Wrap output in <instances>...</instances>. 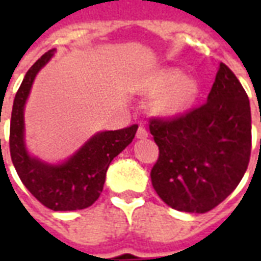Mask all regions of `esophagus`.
Masks as SVG:
<instances>
[{
    "label": "esophagus",
    "mask_w": 261,
    "mask_h": 261,
    "mask_svg": "<svg viewBox=\"0 0 261 261\" xmlns=\"http://www.w3.org/2000/svg\"><path fill=\"white\" fill-rule=\"evenodd\" d=\"M147 135H149V134H147L146 128H145L143 126H139L138 131H137V138H139V139L147 138Z\"/></svg>",
    "instance_id": "34e87169"
}]
</instances>
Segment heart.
Returning <instances> with one entry per match:
<instances>
[{"mask_svg":"<svg viewBox=\"0 0 261 261\" xmlns=\"http://www.w3.org/2000/svg\"><path fill=\"white\" fill-rule=\"evenodd\" d=\"M181 73L177 70L163 71L155 79L154 87L157 90H164L172 87L164 94L160 108L168 115L181 114L192 104L198 93V85L192 79H180Z\"/></svg>","mask_w":261,"mask_h":261,"instance_id":"1","label":"heart"}]
</instances>
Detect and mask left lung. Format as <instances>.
Listing matches in <instances>:
<instances>
[{"label":"left lung","instance_id":"obj_1","mask_svg":"<svg viewBox=\"0 0 261 261\" xmlns=\"http://www.w3.org/2000/svg\"><path fill=\"white\" fill-rule=\"evenodd\" d=\"M159 160L151 184L168 206L207 213L236 190L252 149L249 98L236 74L219 65L207 101L171 118H150Z\"/></svg>","mask_w":261,"mask_h":261}]
</instances>
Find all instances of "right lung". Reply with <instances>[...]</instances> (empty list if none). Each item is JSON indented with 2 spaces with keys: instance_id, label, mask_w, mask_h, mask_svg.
<instances>
[{
  "instance_id": "obj_1",
  "label": "right lung",
  "mask_w": 261,
  "mask_h": 261,
  "mask_svg": "<svg viewBox=\"0 0 261 261\" xmlns=\"http://www.w3.org/2000/svg\"><path fill=\"white\" fill-rule=\"evenodd\" d=\"M53 54V50L47 51L31 66L16 93L10 118V157L22 184L43 206L54 211L83 210L98 199L111 161L130 145L138 124L98 133L62 165H47L30 157L24 146V104L35 75Z\"/></svg>"
}]
</instances>
